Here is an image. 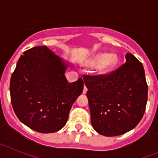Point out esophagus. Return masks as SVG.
<instances>
[{
	"label": "esophagus",
	"instance_id": "34e87169",
	"mask_svg": "<svg viewBox=\"0 0 158 158\" xmlns=\"http://www.w3.org/2000/svg\"><path fill=\"white\" fill-rule=\"evenodd\" d=\"M87 91H88L87 88H86V87L84 88V89H83V94H85V93H87Z\"/></svg>",
	"mask_w": 158,
	"mask_h": 158
}]
</instances>
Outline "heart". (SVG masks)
I'll use <instances>...</instances> for the list:
<instances>
[{
  "mask_svg": "<svg viewBox=\"0 0 158 158\" xmlns=\"http://www.w3.org/2000/svg\"><path fill=\"white\" fill-rule=\"evenodd\" d=\"M118 57L116 54L100 52L92 55L83 62V65L91 68L96 76H105L112 72L118 65Z\"/></svg>",
  "mask_w": 158,
  "mask_h": 158,
  "instance_id": "b5f03b06",
  "label": "heart"
}]
</instances>
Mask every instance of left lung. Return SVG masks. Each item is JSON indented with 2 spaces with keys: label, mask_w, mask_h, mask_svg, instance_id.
I'll return each instance as SVG.
<instances>
[{
  "label": "left lung",
  "mask_w": 158,
  "mask_h": 158,
  "mask_svg": "<svg viewBox=\"0 0 158 158\" xmlns=\"http://www.w3.org/2000/svg\"><path fill=\"white\" fill-rule=\"evenodd\" d=\"M107 76H85L93 129L107 137L123 135L139 124L147 103L142 64L132 54Z\"/></svg>",
  "instance_id": "left-lung-1"
}]
</instances>
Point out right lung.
<instances>
[{"label":"right lung","mask_w":158,"mask_h":158,"mask_svg":"<svg viewBox=\"0 0 158 158\" xmlns=\"http://www.w3.org/2000/svg\"><path fill=\"white\" fill-rule=\"evenodd\" d=\"M20 56L10 81L11 102L24 125L40 133L64 127L73 104L83 92L84 81L69 83L65 73L73 65L46 46Z\"/></svg>","instance_id":"right-lung-1"}]
</instances>
